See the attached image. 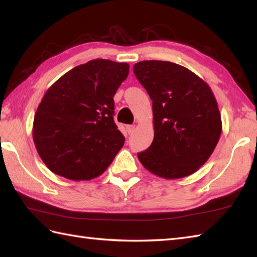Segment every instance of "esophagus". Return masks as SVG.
<instances>
[{
    "label": "esophagus",
    "instance_id": "34e87169",
    "mask_svg": "<svg viewBox=\"0 0 257 257\" xmlns=\"http://www.w3.org/2000/svg\"><path fill=\"white\" fill-rule=\"evenodd\" d=\"M125 130H127V133L129 135L133 134V132L135 130V125L134 124H127V125H125Z\"/></svg>",
    "mask_w": 257,
    "mask_h": 257
}]
</instances>
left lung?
<instances>
[{"label": "left lung", "instance_id": "8db88e82", "mask_svg": "<svg viewBox=\"0 0 257 257\" xmlns=\"http://www.w3.org/2000/svg\"><path fill=\"white\" fill-rule=\"evenodd\" d=\"M134 73L152 100L155 137L138 159L163 179L198 171L222 133L221 113L203 79L181 65L163 61L135 64Z\"/></svg>", "mask_w": 257, "mask_h": 257}]
</instances>
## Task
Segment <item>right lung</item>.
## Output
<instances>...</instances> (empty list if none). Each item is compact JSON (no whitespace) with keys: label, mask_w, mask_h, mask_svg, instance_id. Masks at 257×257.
Returning <instances> with one entry per match:
<instances>
[{"label":"right lung","mask_w":257,"mask_h":257,"mask_svg":"<svg viewBox=\"0 0 257 257\" xmlns=\"http://www.w3.org/2000/svg\"><path fill=\"white\" fill-rule=\"evenodd\" d=\"M129 65L94 59L76 66L45 92L33 122V140L54 173L73 181L102 174L122 148L113 121V96Z\"/></svg>","instance_id":"obj_1"}]
</instances>
